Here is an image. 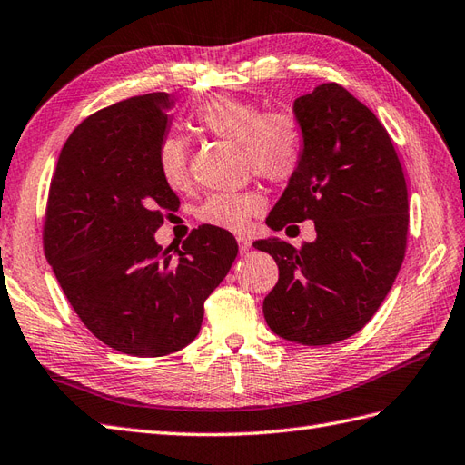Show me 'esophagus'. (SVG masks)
<instances>
[{
	"instance_id": "esophagus-1",
	"label": "esophagus",
	"mask_w": 465,
	"mask_h": 465,
	"mask_svg": "<svg viewBox=\"0 0 465 465\" xmlns=\"http://www.w3.org/2000/svg\"><path fill=\"white\" fill-rule=\"evenodd\" d=\"M237 243H240V253H242V255L247 253L249 249H252V240H249V237H245V235L237 237Z\"/></svg>"
}]
</instances>
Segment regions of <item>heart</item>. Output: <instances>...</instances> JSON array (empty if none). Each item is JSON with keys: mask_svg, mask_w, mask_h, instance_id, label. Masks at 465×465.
<instances>
[{"mask_svg": "<svg viewBox=\"0 0 465 465\" xmlns=\"http://www.w3.org/2000/svg\"><path fill=\"white\" fill-rule=\"evenodd\" d=\"M206 134L235 143L243 151L245 169L271 183H287L299 173L304 154V131L291 112H263L257 104L228 94H218L202 104L196 115ZM188 143L171 135L159 149V166L164 183L174 190L190 184ZM265 208L259 193H216L198 208V220L213 228L242 232Z\"/></svg>", "mask_w": 465, "mask_h": 465, "instance_id": "1", "label": "heart"}]
</instances>
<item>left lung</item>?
I'll return each mask as SVG.
<instances>
[{
  "instance_id": "obj_1",
  "label": "left lung",
  "mask_w": 465,
  "mask_h": 465,
  "mask_svg": "<svg viewBox=\"0 0 465 465\" xmlns=\"http://www.w3.org/2000/svg\"><path fill=\"white\" fill-rule=\"evenodd\" d=\"M304 154L267 225L312 220L314 242L292 247L279 237L253 243L279 265L263 301L277 336L328 346L360 331L385 301L404 259L409 194L387 129L334 82L296 98Z\"/></svg>"
}]
</instances>
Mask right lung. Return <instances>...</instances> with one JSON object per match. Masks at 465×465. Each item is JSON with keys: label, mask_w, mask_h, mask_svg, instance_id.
I'll return each mask as SVG.
<instances>
[{"label": "right lung", "mask_w": 465, "mask_h": 465, "mask_svg": "<svg viewBox=\"0 0 465 465\" xmlns=\"http://www.w3.org/2000/svg\"><path fill=\"white\" fill-rule=\"evenodd\" d=\"M171 110L154 92L86 117L58 157L45 216V255L68 302L105 346L135 357L186 348L237 255L233 235L208 223L176 255L154 240L181 204L159 166Z\"/></svg>", "instance_id": "obj_1"}]
</instances>
